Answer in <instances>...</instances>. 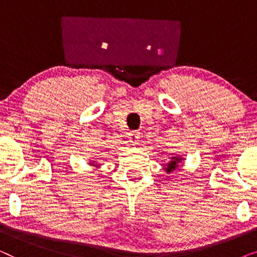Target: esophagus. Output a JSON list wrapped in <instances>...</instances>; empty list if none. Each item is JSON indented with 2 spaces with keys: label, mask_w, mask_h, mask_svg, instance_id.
<instances>
[{
  "label": "esophagus",
  "mask_w": 257,
  "mask_h": 257,
  "mask_svg": "<svg viewBox=\"0 0 257 257\" xmlns=\"http://www.w3.org/2000/svg\"><path fill=\"white\" fill-rule=\"evenodd\" d=\"M127 137H128V139H130V143H132V144H137L139 142V138H140V135H139V132L138 131H131L127 135Z\"/></svg>",
  "instance_id": "1"
}]
</instances>
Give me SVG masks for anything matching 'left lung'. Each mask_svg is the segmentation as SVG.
Instances as JSON below:
<instances>
[{
    "mask_svg": "<svg viewBox=\"0 0 257 257\" xmlns=\"http://www.w3.org/2000/svg\"><path fill=\"white\" fill-rule=\"evenodd\" d=\"M182 160H185V159L181 156L171 157V159L168 163L163 164V167H164L163 170L166 171L167 173H172V172H174L175 170H177V168L179 167V164H180Z\"/></svg>",
    "mask_w": 257,
    "mask_h": 257,
    "instance_id": "1",
    "label": "left lung"
}]
</instances>
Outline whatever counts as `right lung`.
<instances>
[{
    "label": "right lung",
    "mask_w": 257,
    "mask_h": 257,
    "mask_svg": "<svg viewBox=\"0 0 257 257\" xmlns=\"http://www.w3.org/2000/svg\"><path fill=\"white\" fill-rule=\"evenodd\" d=\"M89 165H90V166H94V167H98V166H99V165H98V164L96 163V161H90Z\"/></svg>",
    "instance_id": "obj_1"
}]
</instances>
